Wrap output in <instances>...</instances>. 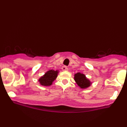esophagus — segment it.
Returning <instances> with one entry per match:
<instances>
[{"mask_svg": "<svg viewBox=\"0 0 127 127\" xmlns=\"http://www.w3.org/2000/svg\"><path fill=\"white\" fill-rule=\"evenodd\" d=\"M62 70H64V71H66V70H68V68H67V67L66 66H62Z\"/></svg>", "mask_w": 127, "mask_h": 127, "instance_id": "esophagus-1", "label": "esophagus"}]
</instances>
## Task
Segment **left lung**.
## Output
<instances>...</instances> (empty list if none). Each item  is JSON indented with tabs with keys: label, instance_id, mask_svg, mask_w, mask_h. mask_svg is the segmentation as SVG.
I'll use <instances>...</instances> for the list:
<instances>
[{
	"label": "left lung",
	"instance_id": "1",
	"mask_svg": "<svg viewBox=\"0 0 127 127\" xmlns=\"http://www.w3.org/2000/svg\"><path fill=\"white\" fill-rule=\"evenodd\" d=\"M74 79L76 82L77 85L82 89H86L88 88L92 83L88 79L86 78V76L84 74L79 73V72L75 74Z\"/></svg>",
	"mask_w": 127,
	"mask_h": 127
}]
</instances>
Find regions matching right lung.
Wrapping results in <instances>:
<instances>
[{
	"mask_svg": "<svg viewBox=\"0 0 127 127\" xmlns=\"http://www.w3.org/2000/svg\"><path fill=\"white\" fill-rule=\"evenodd\" d=\"M58 71L54 70H49L45 73V75L39 79V83L42 86H50L52 84L55 79L57 78Z\"/></svg>",
	"mask_w": 127,
	"mask_h": 127,
	"instance_id": "1",
	"label": "right lung"
}]
</instances>
